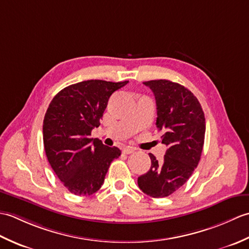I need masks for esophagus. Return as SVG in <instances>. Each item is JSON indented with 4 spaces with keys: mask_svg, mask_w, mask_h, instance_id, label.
I'll return each instance as SVG.
<instances>
[{
    "mask_svg": "<svg viewBox=\"0 0 249 249\" xmlns=\"http://www.w3.org/2000/svg\"><path fill=\"white\" fill-rule=\"evenodd\" d=\"M136 150L134 149V147H130V146H128V147H125V149L123 150V153L124 154H131V153H134Z\"/></svg>",
    "mask_w": 249,
    "mask_h": 249,
    "instance_id": "1",
    "label": "esophagus"
}]
</instances>
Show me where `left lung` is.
Wrapping results in <instances>:
<instances>
[{"label": "left lung", "mask_w": 249, "mask_h": 249, "mask_svg": "<svg viewBox=\"0 0 249 249\" xmlns=\"http://www.w3.org/2000/svg\"><path fill=\"white\" fill-rule=\"evenodd\" d=\"M143 84L154 93L156 126L168 149L160 162L150 153L151 168L138 178V185L150 197L163 198L182 187L197 168L204 143L205 118L197 97L181 84L165 79Z\"/></svg>", "instance_id": "8db88e82"}]
</instances>
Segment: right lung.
I'll return each instance as SVG.
<instances>
[{
	"label": "right lung",
	"mask_w": 249,
	"mask_h": 249,
	"mask_svg": "<svg viewBox=\"0 0 249 249\" xmlns=\"http://www.w3.org/2000/svg\"><path fill=\"white\" fill-rule=\"evenodd\" d=\"M128 81L87 80L64 88L45 114V152L51 168L73 195L89 196L102 187L110 163L121 155L118 147L89 138L98 127L113 92Z\"/></svg>",
	"instance_id": "right-lung-1"
}]
</instances>
